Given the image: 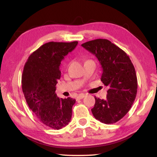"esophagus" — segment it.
<instances>
[{"label":"esophagus","mask_w":157,"mask_h":157,"mask_svg":"<svg viewBox=\"0 0 157 157\" xmlns=\"http://www.w3.org/2000/svg\"><path fill=\"white\" fill-rule=\"evenodd\" d=\"M86 96V94H79L78 96V97H77V98H78V100H81V99H82V98H84V97Z\"/></svg>","instance_id":"1"}]
</instances>
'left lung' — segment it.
Instances as JSON below:
<instances>
[{
    "mask_svg": "<svg viewBox=\"0 0 157 157\" xmlns=\"http://www.w3.org/2000/svg\"><path fill=\"white\" fill-rule=\"evenodd\" d=\"M82 46L94 54L102 68L101 81L109 86L106 98L95 96L94 117L105 124L119 121L131 109L138 89L134 65L125 51L106 39H96Z\"/></svg>",
    "mask_w": 157,
    "mask_h": 157,
    "instance_id": "left-lung-1",
    "label": "left lung"
}]
</instances>
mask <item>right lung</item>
Returning a JSON list of instances; mask_svg holds the SVG:
<instances>
[{
  "instance_id": "right-lung-1",
  "label": "right lung",
  "mask_w": 157,
  "mask_h": 157,
  "mask_svg": "<svg viewBox=\"0 0 157 157\" xmlns=\"http://www.w3.org/2000/svg\"><path fill=\"white\" fill-rule=\"evenodd\" d=\"M78 43H46L29 55L23 67L21 84L26 102L43 124L54 129L64 128L71 121L75 100L59 98L55 91L61 62Z\"/></svg>"
}]
</instances>
